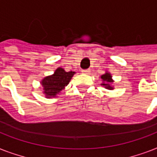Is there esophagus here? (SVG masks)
Segmentation results:
<instances>
[{"mask_svg":"<svg viewBox=\"0 0 157 157\" xmlns=\"http://www.w3.org/2000/svg\"><path fill=\"white\" fill-rule=\"evenodd\" d=\"M90 69H86V70H82V73L84 74H90Z\"/></svg>","mask_w":157,"mask_h":157,"instance_id":"esophagus-1","label":"esophagus"}]
</instances>
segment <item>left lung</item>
<instances>
[{
    "label": "left lung",
    "mask_w": 157,
    "mask_h": 157,
    "mask_svg": "<svg viewBox=\"0 0 157 157\" xmlns=\"http://www.w3.org/2000/svg\"><path fill=\"white\" fill-rule=\"evenodd\" d=\"M101 78L103 79V81H106L105 83L103 84V86H105V87L108 90H112L113 87L110 86V83H112V76L110 75V73H105L104 75H102L101 76Z\"/></svg>",
    "instance_id": "left-lung-1"
}]
</instances>
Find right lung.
Here are the masks:
<instances>
[{
  "instance_id": "right-lung-1",
  "label": "right lung",
  "mask_w": 157,
  "mask_h": 157,
  "mask_svg": "<svg viewBox=\"0 0 157 157\" xmlns=\"http://www.w3.org/2000/svg\"><path fill=\"white\" fill-rule=\"evenodd\" d=\"M75 71H65L63 68L59 67L52 76H46L41 81L44 87V93L46 97H55L57 94L63 90L65 86L68 85Z\"/></svg>"
}]
</instances>
